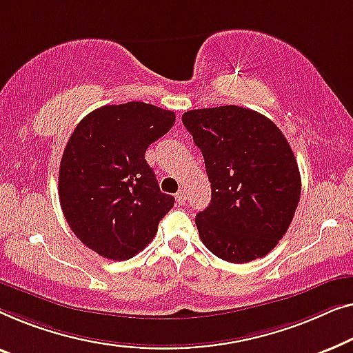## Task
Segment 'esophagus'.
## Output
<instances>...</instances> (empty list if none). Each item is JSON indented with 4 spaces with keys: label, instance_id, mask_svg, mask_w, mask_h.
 Returning <instances> with one entry per match:
<instances>
[{
    "label": "esophagus",
    "instance_id": "34e87169",
    "mask_svg": "<svg viewBox=\"0 0 353 353\" xmlns=\"http://www.w3.org/2000/svg\"><path fill=\"white\" fill-rule=\"evenodd\" d=\"M176 200H177V203L179 205H185V200H187V192L185 190H179L177 193H176Z\"/></svg>",
    "mask_w": 353,
    "mask_h": 353
}]
</instances>
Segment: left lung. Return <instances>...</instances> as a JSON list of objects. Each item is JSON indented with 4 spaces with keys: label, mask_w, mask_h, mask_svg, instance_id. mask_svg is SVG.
I'll return each mask as SVG.
<instances>
[{
    "label": "left lung",
    "mask_w": 353,
    "mask_h": 353,
    "mask_svg": "<svg viewBox=\"0 0 353 353\" xmlns=\"http://www.w3.org/2000/svg\"><path fill=\"white\" fill-rule=\"evenodd\" d=\"M182 123L211 182V203L195 217L201 241L233 264L269 254L301 198L299 168L286 137L267 117L238 105L185 112Z\"/></svg>",
    "instance_id": "8db88e82"
}]
</instances>
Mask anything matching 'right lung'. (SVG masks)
Listing matches in <instances>:
<instances>
[{
    "label": "right lung",
    "mask_w": 353,
    "mask_h": 353,
    "mask_svg": "<svg viewBox=\"0 0 353 353\" xmlns=\"http://www.w3.org/2000/svg\"><path fill=\"white\" fill-rule=\"evenodd\" d=\"M174 121V112L145 102L103 105L84 117L68 139L59 200L72 232L99 256L131 259L174 206L145 160L148 145Z\"/></svg>",
    "instance_id": "1"
}]
</instances>
